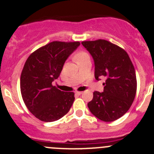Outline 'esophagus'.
Here are the masks:
<instances>
[{
  "mask_svg": "<svg viewBox=\"0 0 154 154\" xmlns=\"http://www.w3.org/2000/svg\"><path fill=\"white\" fill-rule=\"evenodd\" d=\"M75 94H77V95H80V94H83V92H82V91H76Z\"/></svg>",
  "mask_w": 154,
  "mask_h": 154,
  "instance_id": "1",
  "label": "esophagus"
}]
</instances>
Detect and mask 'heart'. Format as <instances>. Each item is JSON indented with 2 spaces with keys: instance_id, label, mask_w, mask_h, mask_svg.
Here are the masks:
<instances>
[{
  "instance_id": "heart-1",
  "label": "heart",
  "mask_w": 154,
  "mask_h": 154,
  "mask_svg": "<svg viewBox=\"0 0 154 154\" xmlns=\"http://www.w3.org/2000/svg\"><path fill=\"white\" fill-rule=\"evenodd\" d=\"M86 57H88V54L87 53L84 52V51H80V52H78L76 54L75 57H74V59H75L76 62H78L80 60L84 59Z\"/></svg>"
}]
</instances>
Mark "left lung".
Here are the masks:
<instances>
[{"instance_id": "1", "label": "left lung", "mask_w": 154, "mask_h": 154, "mask_svg": "<svg viewBox=\"0 0 154 154\" xmlns=\"http://www.w3.org/2000/svg\"><path fill=\"white\" fill-rule=\"evenodd\" d=\"M82 45L94 60L96 80L106 78L103 92L93 93L88 109L103 122L117 120L128 111L136 96L137 83L133 63L125 50L106 40L83 42Z\"/></svg>"}]
</instances>
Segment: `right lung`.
<instances>
[{"label":"right lung","mask_w":154,"mask_h":154,"mask_svg":"<svg viewBox=\"0 0 154 154\" xmlns=\"http://www.w3.org/2000/svg\"><path fill=\"white\" fill-rule=\"evenodd\" d=\"M79 42H53L38 48L28 57L22 70L20 87L26 106L45 122L59 120L67 114L74 100V92L52 86Z\"/></svg>","instance_id":"add662e5"}]
</instances>
